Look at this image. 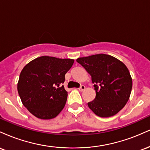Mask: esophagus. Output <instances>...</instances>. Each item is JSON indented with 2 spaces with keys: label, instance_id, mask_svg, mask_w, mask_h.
<instances>
[{
  "label": "esophagus",
  "instance_id": "1",
  "mask_svg": "<svg viewBox=\"0 0 150 150\" xmlns=\"http://www.w3.org/2000/svg\"><path fill=\"white\" fill-rule=\"evenodd\" d=\"M78 89L80 91H81V92H82V91H84L85 89V85H81V87Z\"/></svg>",
  "mask_w": 150,
  "mask_h": 150
}]
</instances>
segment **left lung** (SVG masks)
Segmentation results:
<instances>
[{"instance_id": "1", "label": "left lung", "mask_w": 150, "mask_h": 150, "mask_svg": "<svg viewBox=\"0 0 150 150\" xmlns=\"http://www.w3.org/2000/svg\"><path fill=\"white\" fill-rule=\"evenodd\" d=\"M76 61L91 75L96 91L94 100L87 104L89 108L102 118L119 112L128 101L132 90V77L126 65L104 53L79 58Z\"/></svg>"}]
</instances>
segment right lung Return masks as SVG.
<instances>
[{
	"mask_svg": "<svg viewBox=\"0 0 150 150\" xmlns=\"http://www.w3.org/2000/svg\"><path fill=\"white\" fill-rule=\"evenodd\" d=\"M74 60L44 56L27 63L22 70L18 91L22 104L38 118L51 119L66 103L68 92L62 85Z\"/></svg>",
	"mask_w": 150,
	"mask_h": 150,
	"instance_id": "obj_1",
	"label": "right lung"
}]
</instances>
